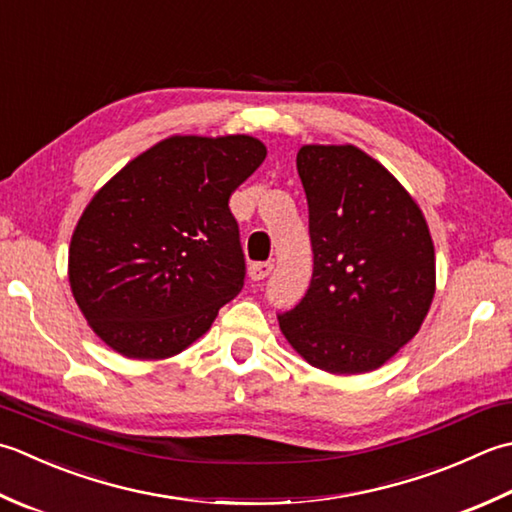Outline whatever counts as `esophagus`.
I'll return each mask as SVG.
<instances>
[{
  "mask_svg": "<svg viewBox=\"0 0 512 512\" xmlns=\"http://www.w3.org/2000/svg\"><path fill=\"white\" fill-rule=\"evenodd\" d=\"M273 262H255L248 266V275L253 282H262V279H266L270 273H273Z\"/></svg>",
  "mask_w": 512,
  "mask_h": 512,
  "instance_id": "1",
  "label": "esophagus"
}]
</instances>
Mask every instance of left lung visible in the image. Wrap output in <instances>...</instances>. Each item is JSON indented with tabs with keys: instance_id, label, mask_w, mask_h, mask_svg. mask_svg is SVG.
<instances>
[{
	"instance_id": "1",
	"label": "left lung",
	"mask_w": 512,
	"mask_h": 512,
	"mask_svg": "<svg viewBox=\"0 0 512 512\" xmlns=\"http://www.w3.org/2000/svg\"><path fill=\"white\" fill-rule=\"evenodd\" d=\"M313 279L279 313L288 344L333 375L368 373L417 335L435 295V248L415 199L357 146H302Z\"/></svg>"
}]
</instances>
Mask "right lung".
Listing matches in <instances>:
<instances>
[{
  "label": "right lung",
  "mask_w": 512,
  "mask_h": 512,
  "mask_svg": "<svg viewBox=\"0 0 512 512\" xmlns=\"http://www.w3.org/2000/svg\"><path fill=\"white\" fill-rule=\"evenodd\" d=\"M266 159L248 135H175L90 199L68 250L86 322L119 355L164 359L202 337L244 286L233 190Z\"/></svg>",
  "instance_id": "obj_1"
}]
</instances>
